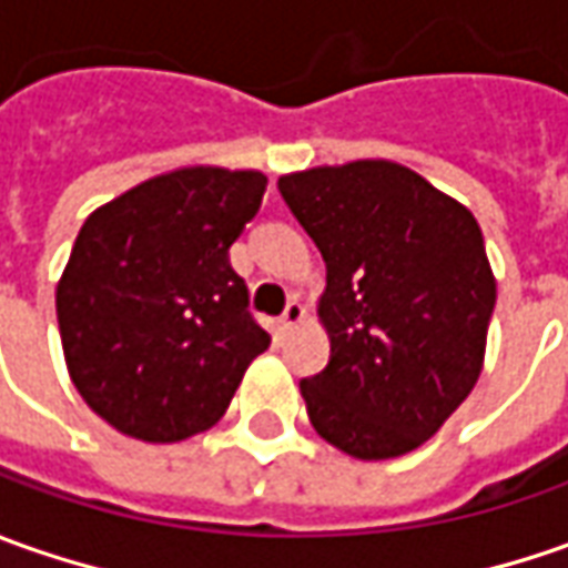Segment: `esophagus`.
Listing matches in <instances>:
<instances>
[{
	"instance_id": "1",
	"label": "esophagus",
	"mask_w": 568,
	"mask_h": 568,
	"mask_svg": "<svg viewBox=\"0 0 568 568\" xmlns=\"http://www.w3.org/2000/svg\"><path fill=\"white\" fill-rule=\"evenodd\" d=\"M304 321V304L298 302V298H292V302L285 304L283 317H280V323H283L285 329H292V326H298V323Z\"/></svg>"
}]
</instances>
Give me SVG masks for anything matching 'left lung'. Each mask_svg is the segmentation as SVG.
I'll list each match as a JSON object with an SVG mask.
<instances>
[{
    "label": "left lung",
    "instance_id": "left-lung-1",
    "mask_svg": "<svg viewBox=\"0 0 568 568\" xmlns=\"http://www.w3.org/2000/svg\"><path fill=\"white\" fill-rule=\"evenodd\" d=\"M280 194L326 264L307 418L355 459L418 449L480 377L497 283L478 220L389 160L292 172Z\"/></svg>",
    "mask_w": 568,
    "mask_h": 568
}]
</instances>
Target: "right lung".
Returning a JSON list of instances; mask_svg holds the SVG:
<instances>
[{"instance_id": "add662e5", "label": "right lung", "mask_w": 568, "mask_h": 568, "mask_svg": "<svg viewBox=\"0 0 568 568\" xmlns=\"http://www.w3.org/2000/svg\"><path fill=\"white\" fill-rule=\"evenodd\" d=\"M254 169H175L93 210L55 288L71 383L134 440H187L223 418L270 333L229 247L261 210Z\"/></svg>"}]
</instances>
